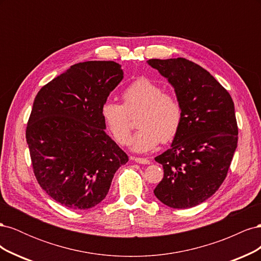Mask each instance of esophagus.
<instances>
[{
  "label": "esophagus",
  "mask_w": 261,
  "mask_h": 261,
  "mask_svg": "<svg viewBox=\"0 0 261 261\" xmlns=\"http://www.w3.org/2000/svg\"><path fill=\"white\" fill-rule=\"evenodd\" d=\"M132 159L140 164H150V160H148L147 158H139V156H133Z\"/></svg>",
  "instance_id": "34e87169"
}]
</instances>
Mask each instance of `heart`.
Returning <instances> with one entry per match:
<instances>
[{"label":"heart","mask_w":261,"mask_h":261,"mask_svg":"<svg viewBox=\"0 0 261 261\" xmlns=\"http://www.w3.org/2000/svg\"><path fill=\"white\" fill-rule=\"evenodd\" d=\"M140 112L137 120L140 129L130 140L136 152H148L175 137L181 123V106L175 96L164 93L162 87L141 77L122 92V105L106 101L101 108L102 120L120 145L129 143V116Z\"/></svg>","instance_id":"1"}]
</instances>
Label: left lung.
I'll list each match as a JSON object with an SVG mask.
<instances>
[{
  "label": "left lung",
  "instance_id": "left-lung-1",
  "mask_svg": "<svg viewBox=\"0 0 261 261\" xmlns=\"http://www.w3.org/2000/svg\"><path fill=\"white\" fill-rule=\"evenodd\" d=\"M147 62L173 86L183 112L171 148L154 158L164 175L153 193L171 208H192L215 194L226 177L239 138L234 102L215 77L192 61Z\"/></svg>",
  "mask_w": 261,
  "mask_h": 261
}]
</instances>
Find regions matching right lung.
Instances as JSON below:
<instances>
[{
    "label": "right lung",
    "mask_w": 261,
    "mask_h": 261,
    "mask_svg": "<svg viewBox=\"0 0 261 261\" xmlns=\"http://www.w3.org/2000/svg\"><path fill=\"white\" fill-rule=\"evenodd\" d=\"M113 61L72 65L37 93L26 139L39 185L74 210L106 198L112 178L128 156L107 133L101 108L123 80Z\"/></svg>",
    "instance_id": "add662e5"
}]
</instances>
